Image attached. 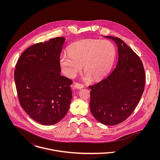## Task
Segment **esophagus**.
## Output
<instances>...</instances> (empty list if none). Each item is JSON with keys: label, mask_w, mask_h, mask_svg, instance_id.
Here are the masks:
<instances>
[{"label": "esophagus", "mask_w": 160, "mask_h": 160, "mask_svg": "<svg viewBox=\"0 0 160 160\" xmlns=\"http://www.w3.org/2000/svg\"><path fill=\"white\" fill-rule=\"evenodd\" d=\"M74 87L76 88V89H82L84 88V86L82 85V84H81L79 83H74Z\"/></svg>", "instance_id": "1"}]
</instances>
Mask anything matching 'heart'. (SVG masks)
Instances as JSON below:
<instances>
[{
    "mask_svg": "<svg viewBox=\"0 0 160 160\" xmlns=\"http://www.w3.org/2000/svg\"><path fill=\"white\" fill-rule=\"evenodd\" d=\"M69 53L60 57V65L64 74L73 78L83 66L85 79L94 81L103 78L110 71L115 58V48L108 40L86 39L68 47Z\"/></svg>",
    "mask_w": 160,
    "mask_h": 160,
    "instance_id": "b5f03b06",
    "label": "heart"
}]
</instances>
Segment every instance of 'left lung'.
I'll return each instance as SVG.
<instances>
[{"instance_id": "8db88e82", "label": "left lung", "mask_w": 160, "mask_h": 160, "mask_svg": "<svg viewBox=\"0 0 160 160\" xmlns=\"http://www.w3.org/2000/svg\"><path fill=\"white\" fill-rule=\"evenodd\" d=\"M104 37L117 45L118 60L110 75L89 86L90 110L100 123L114 126L125 121L136 109L144 91L145 74L139 57L122 39Z\"/></svg>"}]
</instances>
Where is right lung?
I'll return each instance as SVG.
<instances>
[{"mask_svg": "<svg viewBox=\"0 0 160 160\" xmlns=\"http://www.w3.org/2000/svg\"><path fill=\"white\" fill-rule=\"evenodd\" d=\"M63 37L29 47L21 55L14 78L21 107L43 125L58 122L67 113L72 81L61 76L60 57Z\"/></svg>", "mask_w": 160, "mask_h": 160, "instance_id": "obj_1", "label": "right lung"}]
</instances>
